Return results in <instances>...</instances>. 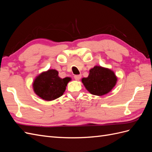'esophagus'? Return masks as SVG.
<instances>
[{"instance_id": "1", "label": "esophagus", "mask_w": 152, "mask_h": 152, "mask_svg": "<svg viewBox=\"0 0 152 152\" xmlns=\"http://www.w3.org/2000/svg\"><path fill=\"white\" fill-rule=\"evenodd\" d=\"M80 78H81V75H77L74 76V79L76 80H79L80 79Z\"/></svg>"}]
</instances>
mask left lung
Wrapping results in <instances>:
<instances>
[{"label": "left lung", "instance_id": "left-lung-1", "mask_svg": "<svg viewBox=\"0 0 152 152\" xmlns=\"http://www.w3.org/2000/svg\"><path fill=\"white\" fill-rule=\"evenodd\" d=\"M117 80V78L112 70L100 66L91 68L89 76L82 79L86 89L96 96L108 93L115 86Z\"/></svg>", "mask_w": 152, "mask_h": 152}]
</instances>
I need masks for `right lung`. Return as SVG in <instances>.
<instances>
[{
	"label": "right lung",
	"instance_id": "1",
	"mask_svg": "<svg viewBox=\"0 0 152 152\" xmlns=\"http://www.w3.org/2000/svg\"><path fill=\"white\" fill-rule=\"evenodd\" d=\"M70 77L64 79L58 76L56 70H48L42 72L35 78L33 84L35 93L46 101H52L61 96L66 90Z\"/></svg>",
	"mask_w": 152,
	"mask_h": 152
}]
</instances>
